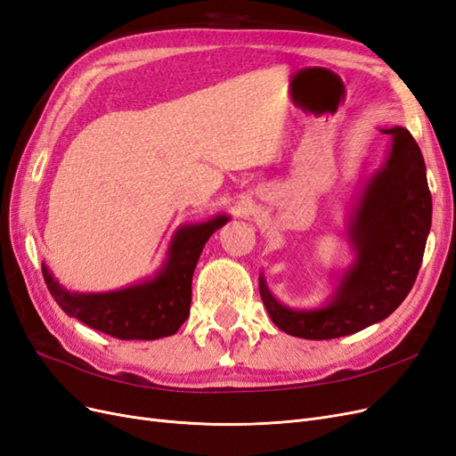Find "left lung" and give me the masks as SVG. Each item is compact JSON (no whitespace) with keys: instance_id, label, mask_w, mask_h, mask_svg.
Instances as JSON below:
<instances>
[{"instance_id":"1","label":"left lung","mask_w":456,"mask_h":456,"mask_svg":"<svg viewBox=\"0 0 456 456\" xmlns=\"http://www.w3.org/2000/svg\"><path fill=\"white\" fill-rule=\"evenodd\" d=\"M392 135L385 164L364 184L349 216L354 262L321 307L281 304L260 273L258 287L270 319L285 334L334 339L385 321L410 294L432 224L427 166L413 135L402 126Z\"/></svg>"}]
</instances>
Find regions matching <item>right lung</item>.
Wrapping results in <instances>:
<instances>
[{
  "mask_svg": "<svg viewBox=\"0 0 456 456\" xmlns=\"http://www.w3.org/2000/svg\"><path fill=\"white\" fill-rule=\"evenodd\" d=\"M230 221L216 215L206 223L183 224L169 241L167 255L154 277L109 292H69L45 262L43 277L66 315L118 339H159L174 336L188 319L192 275L211 235Z\"/></svg>",
  "mask_w": 456,
  "mask_h": 456,
  "instance_id": "add662e5",
  "label": "right lung"
}]
</instances>
